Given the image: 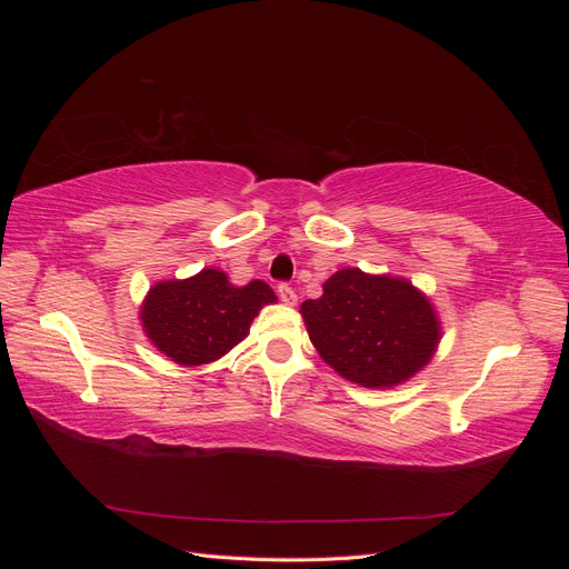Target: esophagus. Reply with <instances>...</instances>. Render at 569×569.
<instances>
[{"instance_id": "obj_1", "label": "esophagus", "mask_w": 569, "mask_h": 569, "mask_svg": "<svg viewBox=\"0 0 569 569\" xmlns=\"http://www.w3.org/2000/svg\"><path fill=\"white\" fill-rule=\"evenodd\" d=\"M278 297H280L284 303H289V306H295V303H297V291L291 289L287 282L278 284Z\"/></svg>"}]
</instances>
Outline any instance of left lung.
Masks as SVG:
<instances>
[{"instance_id":"1","label":"left lung","mask_w":569,"mask_h":569,"mask_svg":"<svg viewBox=\"0 0 569 569\" xmlns=\"http://www.w3.org/2000/svg\"><path fill=\"white\" fill-rule=\"evenodd\" d=\"M301 316L325 363L363 387L408 380L439 341L432 306L416 287L358 268L335 272L320 299L301 303Z\"/></svg>"}]
</instances>
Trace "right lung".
<instances>
[{
  "label": "right lung",
  "mask_w": 569,
  "mask_h": 569,
  "mask_svg": "<svg viewBox=\"0 0 569 569\" xmlns=\"http://www.w3.org/2000/svg\"><path fill=\"white\" fill-rule=\"evenodd\" d=\"M274 291L253 280L232 287L220 270H201L182 282H161L142 306L147 337L182 366H201L228 353L249 335V325Z\"/></svg>",
  "instance_id": "add662e5"
}]
</instances>
